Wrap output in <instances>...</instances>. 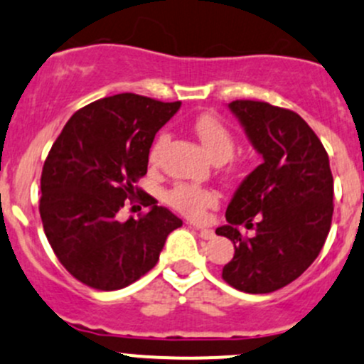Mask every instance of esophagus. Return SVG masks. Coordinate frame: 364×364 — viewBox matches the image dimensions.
Segmentation results:
<instances>
[{
    "instance_id": "esophagus-1",
    "label": "esophagus",
    "mask_w": 364,
    "mask_h": 364,
    "mask_svg": "<svg viewBox=\"0 0 364 364\" xmlns=\"http://www.w3.org/2000/svg\"><path fill=\"white\" fill-rule=\"evenodd\" d=\"M190 227H192V229H196V230H199V234H200V237H203V240H211V237L215 236V230L208 229V227L196 225V223H193V225H190Z\"/></svg>"
}]
</instances>
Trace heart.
<instances>
[{
    "instance_id": "1",
    "label": "heart",
    "mask_w": 364,
    "mask_h": 364,
    "mask_svg": "<svg viewBox=\"0 0 364 364\" xmlns=\"http://www.w3.org/2000/svg\"><path fill=\"white\" fill-rule=\"evenodd\" d=\"M193 128H196V134L203 144L204 151L213 161H225L232 156L236 142H234L232 132L227 128V124L222 119L215 116H200ZM167 142L168 134L161 132L149 149V161L151 164H156L161 149ZM218 199L220 197L215 190L199 185H190V183H176L165 193V200L171 208L193 220L204 218L205 213L218 204Z\"/></svg>"
}]
</instances>
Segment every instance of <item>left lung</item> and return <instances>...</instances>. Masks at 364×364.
<instances>
[{
  "mask_svg": "<svg viewBox=\"0 0 364 364\" xmlns=\"http://www.w3.org/2000/svg\"><path fill=\"white\" fill-rule=\"evenodd\" d=\"M229 109L264 161L227 205V225L216 229L236 250L222 278L237 291L267 294L301 277L324 247L333 174L324 146L299 114L255 100H234ZM241 225L256 234L245 238Z\"/></svg>",
  "mask_w": 364,
  "mask_h": 364,
  "instance_id": "8db88e82",
  "label": "left lung"
}]
</instances>
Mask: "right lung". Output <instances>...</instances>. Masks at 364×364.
Here are the masks:
<instances>
[{"instance_id": "right-lung-1", "label": "right lung", "mask_w": 364, "mask_h": 364, "mask_svg": "<svg viewBox=\"0 0 364 364\" xmlns=\"http://www.w3.org/2000/svg\"><path fill=\"white\" fill-rule=\"evenodd\" d=\"M181 102L134 93L79 109L50 148L40 179V218L65 269L98 291H117L159 262L165 240L183 225L135 183L148 172L156 132ZM137 196L150 211L119 223L117 211Z\"/></svg>"}]
</instances>
